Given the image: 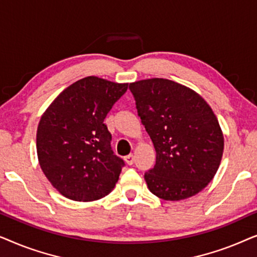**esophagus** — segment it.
<instances>
[{
	"mask_svg": "<svg viewBox=\"0 0 257 257\" xmlns=\"http://www.w3.org/2000/svg\"><path fill=\"white\" fill-rule=\"evenodd\" d=\"M125 161L126 164L131 166V165H133V163H135V156H133V154H128V156L125 157Z\"/></svg>",
	"mask_w": 257,
	"mask_h": 257,
	"instance_id": "34e87169",
	"label": "esophagus"
}]
</instances>
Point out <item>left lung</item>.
<instances>
[{
  "instance_id": "1",
  "label": "left lung",
  "mask_w": 257,
  "mask_h": 257,
  "mask_svg": "<svg viewBox=\"0 0 257 257\" xmlns=\"http://www.w3.org/2000/svg\"><path fill=\"white\" fill-rule=\"evenodd\" d=\"M128 89L157 152L156 165L144 175L147 187L170 201L198 194L212 181L223 153L213 110L201 96L173 80H139Z\"/></svg>"
}]
</instances>
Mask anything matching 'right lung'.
Instances as JSON below:
<instances>
[{
	"label": "right lung",
	"instance_id": "add662e5",
	"mask_svg": "<svg viewBox=\"0 0 257 257\" xmlns=\"http://www.w3.org/2000/svg\"><path fill=\"white\" fill-rule=\"evenodd\" d=\"M128 84L90 76L59 93L42 115L37 156L51 185L75 201H93L114 188L124 160L112 151L104 119Z\"/></svg>",
	"mask_w": 257,
	"mask_h": 257
}]
</instances>
